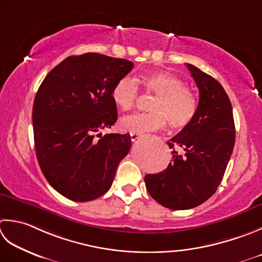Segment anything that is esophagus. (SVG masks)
<instances>
[{
	"label": "esophagus",
	"instance_id": "34e87169",
	"mask_svg": "<svg viewBox=\"0 0 262 262\" xmlns=\"http://www.w3.org/2000/svg\"><path fill=\"white\" fill-rule=\"evenodd\" d=\"M140 137H142V134H136V133H130V140H132L133 142L137 141Z\"/></svg>",
	"mask_w": 262,
	"mask_h": 262
}]
</instances>
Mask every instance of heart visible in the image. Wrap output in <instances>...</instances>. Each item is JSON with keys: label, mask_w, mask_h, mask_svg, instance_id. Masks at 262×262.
I'll return each instance as SVG.
<instances>
[{"label": "heart", "mask_w": 262, "mask_h": 262, "mask_svg": "<svg viewBox=\"0 0 262 262\" xmlns=\"http://www.w3.org/2000/svg\"><path fill=\"white\" fill-rule=\"evenodd\" d=\"M142 83L147 92L157 95L151 104L152 112L124 117L119 122L121 130L144 134L162 129L168 120L172 128L191 124L198 112V101L179 77L167 71H153L143 76ZM137 96L136 81L128 76L121 77L111 91L112 101L122 111L132 109Z\"/></svg>", "instance_id": "b5f03b06"}]
</instances>
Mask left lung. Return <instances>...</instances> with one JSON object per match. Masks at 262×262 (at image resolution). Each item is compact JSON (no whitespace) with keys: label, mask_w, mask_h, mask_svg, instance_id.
I'll list each match as a JSON object with an SVG mask.
<instances>
[{"label":"left lung","mask_w":262,"mask_h":262,"mask_svg":"<svg viewBox=\"0 0 262 262\" xmlns=\"http://www.w3.org/2000/svg\"><path fill=\"white\" fill-rule=\"evenodd\" d=\"M186 66L199 89L198 112L167 142L172 148L167 169L144 178L150 195L171 210L195 208L213 195L235 144L232 103L224 87L195 66Z\"/></svg>","instance_id":"left-lung-1"}]
</instances>
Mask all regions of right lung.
Masks as SVG:
<instances>
[{"label":"right lung","instance_id":"1","mask_svg":"<svg viewBox=\"0 0 262 262\" xmlns=\"http://www.w3.org/2000/svg\"><path fill=\"white\" fill-rule=\"evenodd\" d=\"M134 63L99 53L68 56L46 75L33 105L36 157L46 181L76 202L109 191L130 150L128 134H105L117 121L111 91Z\"/></svg>","mask_w":262,"mask_h":262}]
</instances>
